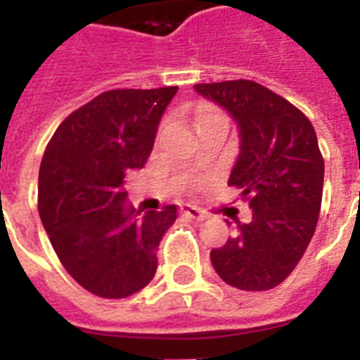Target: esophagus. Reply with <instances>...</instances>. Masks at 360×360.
Masks as SVG:
<instances>
[{
  "instance_id": "1",
  "label": "esophagus",
  "mask_w": 360,
  "mask_h": 360,
  "mask_svg": "<svg viewBox=\"0 0 360 360\" xmlns=\"http://www.w3.org/2000/svg\"><path fill=\"white\" fill-rule=\"evenodd\" d=\"M181 213L188 217V219H194V220H205L207 219V214L203 213L202 209L196 207V205H191V203H183L181 205Z\"/></svg>"
}]
</instances>
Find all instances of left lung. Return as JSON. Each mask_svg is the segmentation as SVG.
Wrapping results in <instances>:
<instances>
[{
    "label": "left lung",
    "instance_id": "left-lung-1",
    "mask_svg": "<svg viewBox=\"0 0 360 360\" xmlns=\"http://www.w3.org/2000/svg\"><path fill=\"white\" fill-rule=\"evenodd\" d=\"M237 121L240 153L228 185L252 207L224 246L211 250L214 271L245 291L282 284L312 239L323 196V157L316 130L290 101L252 80L196 84Z\"/></svg>",
    "mask_w": 360,
    "mask_h": 360
}]
</instances>
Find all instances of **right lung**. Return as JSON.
Here are the masks:
<instances>
[{
    "instance_id": "add662e5",
    "label": "right lung",
    "mask_w": 360,
    "mask_h": 360,
    "mask_svg": "<svg viewBox=\"0 0 360 360\" xmlns=\"http://www.w3.org/2000/svg\"><path fill=\"white\" fill-rule=\"evenodd\" d=\"M177 86L112 89L75 110L48 141L39 169V214L59 262L104 299H124L157 273V248L175 205L141 219L124 203V175L143 168Z\"/></svg>"
}]
</instances>
